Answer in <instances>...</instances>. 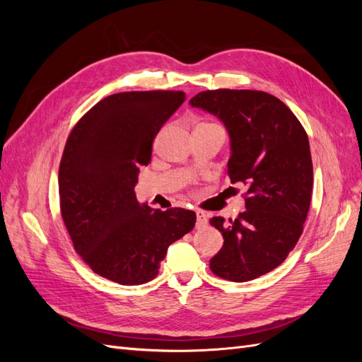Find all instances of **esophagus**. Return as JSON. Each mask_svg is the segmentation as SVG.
Listing matches in <instances>:
<instances>
[{
  "label": "esophagus",
  "instance_id": "esophagus-1",
  "mask_svg": "<svg viewBox=\"0 0 362 362\" xmlns=\"http://www.w3.org/2000/svg\"><path fill=\"white\" fill-rule=\"evenodd\" d=\"M206 225V216L202 211H196V228H204Z\"/></svg>",
  "mask_w": 362,
  "mask_h": 362
}]
</instances>
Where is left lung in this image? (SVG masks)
<instances>
[{"label":"left lung","instance_id":"left-lung-1","mask_svg":"<svg viewBox=\"0 0 362 362\" xmlns=\"http://www.w3.org/2000/svg\"><path fill=\"white\" fill-rule=\"evenodd\" d=\"M190 104L225 125L229 178L247 185L246 210L235 221L210 218L223 235L210 269L228 281L257 279L276 269L302 235L313 192L308 136L290 108L266 92L206 90Z\"/></svg>","mask_w":362,"mask_h":362}]
</instances>
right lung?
<instances>
[{"label":"right lung","instance_id":"obj_1","mask_svg":"<svg viewBox=\"0 0 362 362\" xmlns=\"http://www.w3.org/2000/svg\"><path fill=\"white\" fill-rule=\"evenodd\" d=\"M184 101L182 92L172 90L110 95L80 119L64 146L63 222L89 267L120 286L154 279L168 247L194 226V211L152 210L134 192L152 140Z\"/></svg>","mask_w":362,"mask_h":362}]
</instances>
